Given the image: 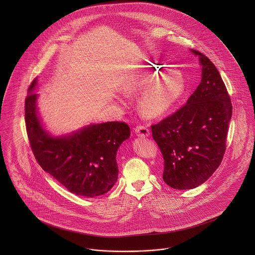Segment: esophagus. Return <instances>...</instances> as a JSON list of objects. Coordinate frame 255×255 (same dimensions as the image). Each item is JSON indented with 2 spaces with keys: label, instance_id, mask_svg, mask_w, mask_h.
<instances>
[{
  "label": "esophagus",
  "instance_id": "obj_1",
  "mask_svg": "<svg viewBox=\"0 0 255 255\" xmlns=\"http://www.w3.org/2000/svg\"><path fill=\"white\" fill-rule=\"evenodd\" d=\"M134 132L137 136L139 137H147L150 135V131L148 129V128L143 127V126H138L134 128Z\"/></svg>",
  "mask_w": 255,
  "mask_h": 255
}]
</instances>
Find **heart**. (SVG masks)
Listing matches in <instances>:
<instances>
[{
	"mask_svg": "<svg viewBox=\"0 0 255 255\" xmlns=\"http://www.w3.org/2000/svg\"><path fill=\"white\" fill-rule=\"evenodd\" d=\"M162 72L160 66H154L123 87L125 92H132L147 85L138 99V109L150 119L165 116L176 105L185 89V82L181 74L169 73L158 77Z\"/></svg>",
	"mask_w": 255,
	"mask_h": 255,
	"instance_id": "1",
	"label": "heart"
}]
</instances>
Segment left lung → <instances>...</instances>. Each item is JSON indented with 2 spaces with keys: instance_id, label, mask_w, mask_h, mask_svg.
Listing matches in <instances>:
<instances>
[{
  "instance_id": "1",
  "label": "left lung",
  "mask_w": 255,
  "mask_h": 255,
  "mask_svg": "<svg viewBox=\"0 0 255 255\" xmlns=\"http://www.w3.org/2000/svg\"><path fill=\"white\" fill-rule=\"evenodd\" d=\"M198 57L201 81L186 104L151 127L164 158L163 180L175 189H192L217 170L225 150L233 107L217 68Z\"/></svg>"
}]
</instances>
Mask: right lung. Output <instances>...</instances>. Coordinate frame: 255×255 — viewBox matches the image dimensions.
<instances>
[{
    "instance_id": "right-lung-1",
    "label": "right lung",
    "mask_w": 255,
    "mask_h": 255,
    "mask_svg": "<svg viewBox=\"0 0 255 255\" xmlns=\"http://www.w3.org/2000/svg\"><path fill=\"white\" fill-rule=\"evenodd\" d=\"M37 78L25 99V124L33 154L41 168L79 196L108 192L118 181L117 151L129 138L128 126L121 122L90 124L70 133L49 132L37 108Z\"/></svg>"
}]
</instances>
